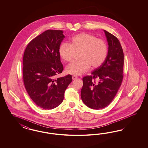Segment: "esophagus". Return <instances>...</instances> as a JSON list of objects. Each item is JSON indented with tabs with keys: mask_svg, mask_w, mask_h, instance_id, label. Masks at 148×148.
Returning <instances> with one entry per match:
<instances>
[{
	"mask_svg": "<svg viewBox=\"0 0 148 148\" xmlns=\"http://www.w3.org/2000/svg\"><path fill=\"white\" fill-rule=\"evenodd\" d=\"M77 78V77L76 76H75V75L72 76V79H73V80H75Z\"/></svg>",
	"mask_w": 148,
	"mask_h": 148,
	"instance_id": "34e87169",
	"label": "esophagus"
}]
</instances>
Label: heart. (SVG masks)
<instances>
[{
	"label": "heart",
	"mask_w": 148,
	"mask_h": 148,
	"mask_svg": "<svg viewBox=\"0 0 148 148\" xmlns=\"http://www.w3.org/2000/svg\"><path fill=\"white\" fill-rule=\"evenodd\" d=\"M79 53V60L74 61L66 68L68 74L79 75L84 74L90 67L100 66L106 58L108 46L101 38L88 33H81L73 37L69 44L62 43L58 48L61 58L71 62L75 52Z\"/></svg>",
	"instance_id": "heart-1"
}]
</instances>
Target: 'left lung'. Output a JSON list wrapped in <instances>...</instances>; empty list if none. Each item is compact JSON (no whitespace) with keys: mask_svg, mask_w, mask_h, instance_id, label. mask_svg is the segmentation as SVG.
<instances>
[{"mask_svg":"<svg viewBox=\"0 0 148 148\" xmlns=\"http://www.w3.org/2000/svg\"><path fill=\"white\" fill-rule=\"evenodd\" d=\"M108 45V55L103 63L83 77L81 97L88 108L99 110L111 103L121 86L123 78L124 53L116 36L104 30ZM99 79L96 83L95 80Z\"/></svg>","mask_w":148,"mask_h":148,"instance_id":"8db88e82","label":"left lung"}]
</instances>
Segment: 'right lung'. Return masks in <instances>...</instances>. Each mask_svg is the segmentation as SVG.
<instances>
[{
  "instance_id": "1",
  "label": "right lung",
  "mask_w": 148,
  "mask_h": 148,
  "mask_svg": "<svg viewBox=\"0 0 148 148\" xmlns=\"http://www.w3.org/2000/svg\"><path fill=\"white\" fill-rule=\"evenodd\" d=\"M62 30H48L31 40L23 59V81L36 105L45 110L58 107L72 82L71 75L55 78L63 71L58 48L65 36Z\"/></svg>"
}]
</instances>
